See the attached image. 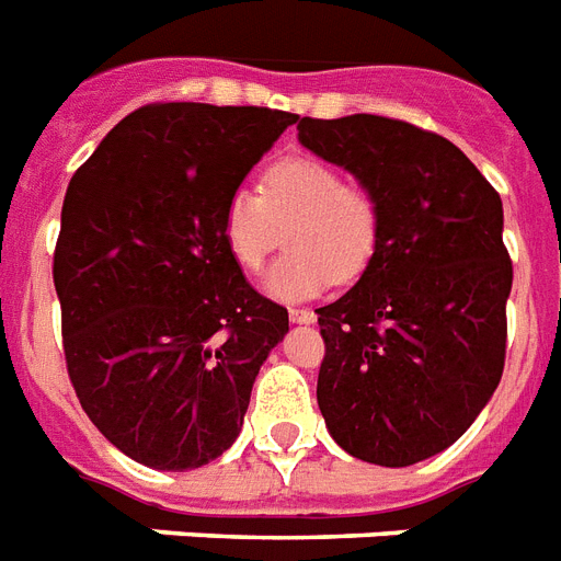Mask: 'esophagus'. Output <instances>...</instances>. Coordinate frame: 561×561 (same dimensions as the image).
I'll return each mask as SVG.
<instances>
[{
  "label": "esophagus",
  "instance_id": "1",
  "mask_svg": "<svg viewBox=\"0 0 561 561\" xmlns=\"http://www.w3.org/2000/svg\"><path fill=\"white\" fill-rule=\"evenodd\" d=\"M289 318H291V323H314V318H318V314H314L312 309L295 307V309H289Z\"/></svg>",
  "mask_w": 561,
  "mask_h": 561
}]
</instances>
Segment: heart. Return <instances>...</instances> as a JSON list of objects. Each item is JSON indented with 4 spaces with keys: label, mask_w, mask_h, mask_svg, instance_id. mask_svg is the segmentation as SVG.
<instances>
[{
    "label": "heart",
    "mask_w": 561,
    "mask_h": 561,
    "mask_svg": "<svg viewBox=\"0 0 561 561\" xmlns=\"http://www.w3.org/2000/svg\"><path fill=\"white\" fill-rule=\"evenodd\" d=\"M289 254L266 272L263 289L304 300L332 280H353L378 249L381 208L369 188L346 183L344 171L312 154L280 157L263 171L261 192L234 188L220 215V234L243 272H257L284 243Z\"/></svg>",
    "instance_id": "1"
}]
</instances>
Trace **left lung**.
Listing matches in <instances>:
<instances>
[{
    "instance_id": "1",
    "label": "left lung",
    "mask_w": 561,
    "mask_h": 561,
    "mask_svg": "<svg viewBox=\"0 0 561 561\" xmlns=\"http://www.w3.org/2000/svg\"><path fill=\"white\" fill-rule=\"evenodd\" d=\"M298 140L353 171L381 208L360 280L318 309L327 430L369 465L424 461L465 436L502 381L513 286L502 197L461 148L404 119L304 117Z\"/></svg>"
}]
</instances>
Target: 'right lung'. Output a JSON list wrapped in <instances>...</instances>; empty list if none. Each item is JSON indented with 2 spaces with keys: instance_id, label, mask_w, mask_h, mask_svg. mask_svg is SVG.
I'll use <instances>...</instances> for the list:
<instances>
[{
  "instance_id": "obj_1",
  "label": "right lung",
  "mask_w": 561,
  "mask_h": 561,
  "mask_svg": "<svg viewBox=\"0 0 561 561\" xmlns=\"http://www.w3.org/2000/svg\"><path fill=\"white\" fill-rule=\"evenodd\" d=\"M298 119L257 105L154 103L108 131L62 203L54 286L68 378L117 450L157 470L215 461L289 314L243 277L226 197Z\"/></svg>"
}]
</instances>
